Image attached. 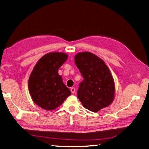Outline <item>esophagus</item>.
<instances>
[{"label": "esophagus", "mask_w": 149, "mask_h": 149, "mask_svg": "<svg viewBox=\"0 0 149 149\" xmlns=\"http://www.w3.org/2000/svg\"><path fill=\"white\" fill-rule=\"evenodd\" d=\"M70 91H71V93L72 94L75 93V87H71V88H70Z\"/></svg>", "instance_id": "obj_1"}]
</instances>
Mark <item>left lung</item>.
<instances>
[{
    "label": "left lung",
    "instance_id": "obj_1",
    "mask_svg": "<svg viewBox=\"0 0 149 149\" xmlns=\"http://www.w3.org/2000/svg\"><path fill=\"white\" fill-rule=\"evenodd\" d=\"M75 63L84 80L79 84L77 97L85 108L97 112L113 102L114 84L103 60L90 52L75 56Z\"/></svg>",
    "mask_w": 149,
    "mask_h": 149
}]
</instances>
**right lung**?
<instances>
[{
  "mask_svg": "<svg viewBox=\"0 0 149 149\" xmlns=\"http://www.w3.org/2000/svg\"><path fill=\"white\" fill-rule=\"evenodd\" d=\"M67 58L65 53H49L34 67L28 81L29 92L33 101L41 108L55 109L71 94L58 73Z\"/></svg>",
  "mask_w": 149,
  "mask_h": 149,
  "instance_id": "obj_1",
  "label": "right lung"
}]
</instances>
